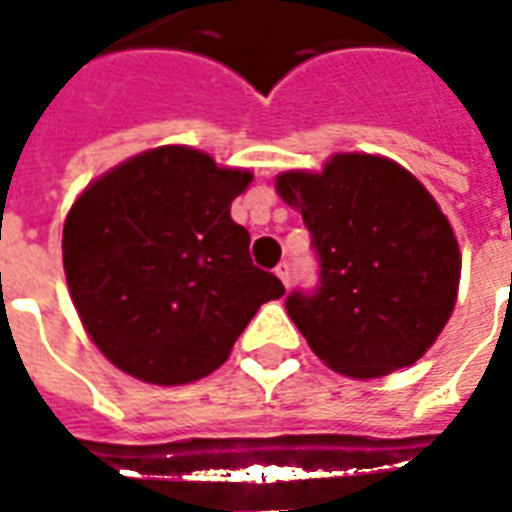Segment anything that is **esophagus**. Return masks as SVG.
I'll return each mask as SVG.
<instances>
[{"label": "esophagus", "mask_w": 512, "mask_h": 512, "mask_svg": "<svg viewBox=\"0 0 512 512\" xmlns=\"http://www.w3.org/2000/svg\"><path fill=\"white\" fill-rule=\"evenodd\" d=\"M274 274H277V277L282 279V285L288 288V285H290V266H288V263H285V260H282V263H279V266L274 268Z\"/></svg>", "instance_id": "esophagus-1"}]
</instances>
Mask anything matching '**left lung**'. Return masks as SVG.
<instances>
[{
  "label": "left lung",
  "instance_id": "left-lung-1",
  "mask_svg": "<svg viewBox=\"0 0 512 512\" xmlns=\"http://www.w3.org/2000/svg\"><path fill=\"white\" fill-rule=\"evenodd\" d=\"M274 186L321 257L318 293L285 301L315 356L348 378L389 376L422 359L461 282L458 238L433 194L370 153H334L321 172L288 169Z\"/></svg>",
  "mask_w": 512,
  "mask_h": 512
}]
</instances>
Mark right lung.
Segmentation results:
<instances>
[{"label": "right lung", "mask_w": 512, "mask_h": 512, "mask_svg": "<svg viewBox=\"0 0 512 512\" xmlns=\"http://www.w3.org/2000/svg\"><path fill=\"white\" fill-rule=\"evenodd\" d=\"M252 172L161 145L76 197L62 227L73 307L98 351L145 384L178 386L227 362L260 304L285 288L252 266L230 205Z\"/></svg>", "instance_id": "obj_1"}]
</instances>
